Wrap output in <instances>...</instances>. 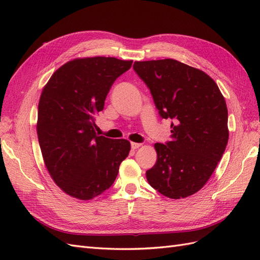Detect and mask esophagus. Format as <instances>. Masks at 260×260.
Listing matches in <instances>:
<instances>
[{
	"label": "esophagus",
	"mask_w": 260,
	"mask_h": 260,
	"mask_svg": "<svg viewBox=\"0 0 260 260\" xmlns=\"http://www.w3.org/2000/svg\"><path fill=\"white\" fill-rule=\"evenodd\" d=\"M140 146H141L140 143H135V142L131 143V148H132V149H137V148H139Z\"/></svg>",
	"instance_id": "1"
}]
</instances>
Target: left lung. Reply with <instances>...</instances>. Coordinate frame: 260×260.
<instances>
[{
	"label": "left lung",
	"mask_w": 260,
	"mask_h": 260,
	"mask_svg": "<svg viewBox=\"0 0 260 260\" xmlns=\"http://www.w3.org/2000/svg\"><path fill=\"white\" fill-rule=\"evenodd\" d=\"M133 70L151 91L159 116L171 119V140L155 144L148 183L167 198H187L205 185L224 153V98L208 75L176 59L136 61Z\"/></svg>",
	"instance_id": "1"
}]
</instances>
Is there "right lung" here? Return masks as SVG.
I'll use <instances>...</instances> for the list:
<instances>
[{
	"mask_svg": "<svg viewBox=\"0 0 260 260\" xmlns=\"http://www.w3.org/2000/svg\"><path fill=\"white\" fill-rule=\"evenodd\" d=\"M132 60L89 57L66 62L44 86L37 132L45 166L62 191L91 200L111 187L130 142L99 136L95 117Z\"/></svg>",
	"mask_w": 260,
	"mask_h": 260,
	"instance_id": "obj_1",
	"label": "right lung"
}]
</instances>
